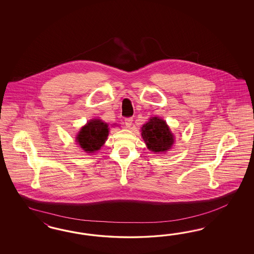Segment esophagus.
<instances>
[{
	"instance_id": "34e87169",
	"label": "esophagus",
	"mask_w": 254,
	"mask_h": 254,
	"mask_svg": "<svg viewBox=\"0 0 254 254\" xmlns=\"http://www.w3.org/2000/svg\"><path fill=\"white\" fill-rule=\"evenodd\" d=\"M132 122H133V118H132V117H127V118L125 119V124H126V126H127V127H131Z\"/></svg>"
}]
</instances>
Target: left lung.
<instances>
[{"mask_svg": "<svg viewBox=\"0 0 254 254\" xmlns=\"http://www.w3.org/2000/svg\"><path fill=\"white\" fill-rule=\"evenodd\" d=\"M141 135L149 150L152 152H166L174 142L173 134L166 122L158 117H153L141 127Z\"/></svg>", "mask_w": 254, "mask_h": 254, "instance_id": "8db88e82", "label": "left lung"}]
</instances>
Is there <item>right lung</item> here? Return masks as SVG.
<instances>
[{
  "instance_id": "add662e5",
  "label": "right lung",
  "mask_w": 254,
  "mask_h": 254,
  "mask_svg": "<svg viewBox=\"0 0 254 254\" xmlns=\"http://www.w3.org/2000/svg\"><path fill=\"white\" fill-rule=\"evenodd\" d=\"M109 128L107 124L100 119L91 120L82 127L77 135V142L86 153L100 150L107 139Z\"/></svg>"
}]
</instances>
